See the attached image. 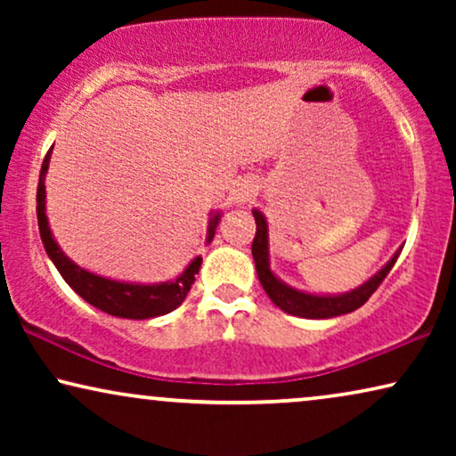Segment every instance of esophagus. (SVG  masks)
Masks as SVG:
<instances>
[{
    "mask_svg": "<svg viewBox=\"0 0 456 456\" xmlns=\"http://www.w3.org/2000/svg\"><path fill=\"white\" fill-rule=\"evenodd\" d=\"M255 192H257V189H255V184L251 183V180H242V183H239L232 189V201L242 205L251 197H255Z\"/></svg>",
    "mask_w": 456,
    "mask_h": 456,
    "instance_id": "34e87169",
    "label": "esophagus"
}]
</instances>
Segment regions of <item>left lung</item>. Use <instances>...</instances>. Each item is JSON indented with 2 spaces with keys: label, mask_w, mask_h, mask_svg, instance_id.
Masks as SVG:
<instances>
[{
  "label": "left lung",
  "mask_w": 456,
  "mask_h": 456,
  "mask_svg": "<svg viewBox=\"0 0 456 456\" xmlns=\"http://www.w3.org/2000/svg\"><path fill=\"white\" fill-rule=\"evenodd\" d=\"M255 224H257V232L253 239V259L255 267H257V278L267 297L272 298V303L284 311V314L305 317V320H330V317H338L351 311L359 309L361 305L367 303L382 280L388 276L392 265L396 264L398 255L403 251V245L396 248L395 255L386 261L382 270H378L370 280H365L363 284L357 289L338 292V295H317V292H307L295 286L286 284L284 280H280L276 273L272 272L270 264V230H267V220L261 211L253 209Z\"/></svg>",
  "instance_id": "left-lung-1"
}]
</instances>
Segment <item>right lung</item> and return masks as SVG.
<instances>
[{"label":"right lung","mask_w":456,"mask_h":456,"mask_svg":"<svg viewBox=\"0 0 456 456\" xmlns=\"http://www.w3.org/2000/svg\"><path fill=\"white\" fill-rule=\"evenodd\" d=\"M52 149H49L45 159H43L39 186H37V220H39V234L47 257L58 267V272L66 280V284L80 298H85L86 303L93 305V307L102 309L103 314H110L114 317H124V320H151V317L166 315L180 307L186 295H189L192 282H195V273H199V267H201V255H197L176 278L166 280V282L142 284L99 276V273L89 272L78 264H74L61 251L58 240L53 239V232L49 228V220L45 214V176L49 170V159H52ZM209 216L211 217L208 224V236H205L208 245L214 240L216 228L222 220V211H211Z\"/></svg>","instance_id":"right-lung-1"}]
</instances>
